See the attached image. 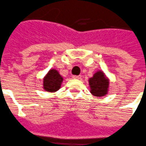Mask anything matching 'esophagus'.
<instances>
[{
    "label": "esophagus",
    "instance_id": "34e87169",
    "mask_svg": "<svg viewBox=\"0 0 146 146\" xmlns=\"http://www.w3.org/2000/svg\"><path fill=\"white\" fill-rule=\"evenodd\" d=\"M82 76L81 75H73V79L75 80H81Z\"/></svg>",
    "mask_w": 146,
    "mask_h": 146
}]
</instances>
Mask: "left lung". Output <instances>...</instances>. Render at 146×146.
Segmentation results:
<instances>
[{"instance_id":"obj_1","label":"left lung","mask_w":146,"mask_h":146,"mask_svg":"<svg viewBox=\"0 0 146 146\" xmlns=\"http://www.w3.org/2000/svg\"><path fill=\"white\" fill-rule=\"evenodd\" d=\"M90 92L94 96L103 97L108 93L109 90V79L105 73L101 70L97 71L92 78L88 80Z\"/></svg>"}]
</instances>
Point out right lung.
<instances>
[{"label": "right lung", "mask_w": 146, "mask_h": 146, "mask_svg": "<svg viewBox=\"0 0 146 146\" xmlns=\"http://www.w3.org/2000/svg\"><path fill=\"white\" fill-rule=\"evenodd\" d=\"M63 78L58 70L52 68L42 79V88L47 92H55L61 88Z\"/></svg>", "instance_id": "right-lung-1"}]
</instances>
